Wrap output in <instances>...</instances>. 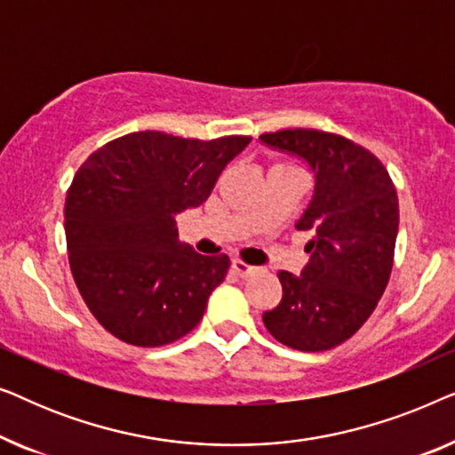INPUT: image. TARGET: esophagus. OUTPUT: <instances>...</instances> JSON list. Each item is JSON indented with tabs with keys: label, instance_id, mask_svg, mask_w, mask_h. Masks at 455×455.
I'll return each mask as SVG.
<instances>
[{
	"label": "esophagus",
	"instance_id": "34e87169",
	"mask_svg": "<svg viewBox=\"0 0 455 455\" xmlns=\"http://www.w3.org/2000/svg\"><path fill=\"white\" fill-rule=\"evenodd\" d=\"M232 271H234L238 277H252V275H257V273H259L260 269H259V267L246 265V263H242V260L234 259V260H232Z\"/></svg>",
	"mask_w": 455,
	"mask_h": 455
}]
</instances>
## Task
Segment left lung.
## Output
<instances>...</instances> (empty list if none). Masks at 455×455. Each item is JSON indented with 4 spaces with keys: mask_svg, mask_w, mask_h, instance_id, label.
I'll return each instance as SVG.
<instances>
[{
    "mask_svg": "<svg viewBox=\"0 0 455 455\" xmlns=\"http://www.w3.org/2000/svg\"><path fill=\"white\" fill-rule=\"evenodd\" d=\"M260 142L315 173L313 201L296 223L313 232L310 260L300 275L277 273L283 296L263 323L291 350H331L364 325L387 288L400 226L395 186L375 155L339 134L294 128Z\"/></svg>",
    "mask_w": 455,
    "mask_h": 455,
    "instance_id": "left-lung-1",
    "label": "left lung"
}]
</instances>
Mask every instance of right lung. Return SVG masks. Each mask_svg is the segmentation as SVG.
<instances>
[{"label": "right lung", "instance_id": "1", "mask_svg": "<svg viewBox=\"0 0 455 455\" xmlns=\"http://www.w3.org/2000/svg\"><path fill=\"white\" fill-rule=\"evenodd\" d=\"M251 136L215 140L132 132L97 148L66 196L74 282L92 316L117 339L172 344L198 325L229 269L178 240L176 215L207 201Z\"/></svg>", "mask_w": 455, "mask_h": 455}]
</instances>
